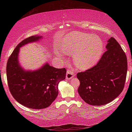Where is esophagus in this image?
Segmentation results:
<instances>
[{"mask_svg": "<svg viewBox=\"0 0 132 132\" xmlns=\"http://www.w3.org/2000/svg\"><path fill=\"white\" fill-rule=\"evenodd\" d=\"M75 76V71L73 70L72 69H69L67 71L66 76V79L68 80H70Z\"/></svg>", "mask_w": 132, "mask_h": 132, "instance_id": "obj_1", "label": "esophagus"}]
</instances>
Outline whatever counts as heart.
<instances>
[{
  "label": "heart",
  "mask_w": 132,
  "mask_h": 132,
  "mask_svg": "<svg viewBox=\"0 0 132 132\" xmlns=\"http://www.w3.org/2000/svg\"><path fill=\"white\" fill-rule=\"evenodd\" d=\"M62 50L73 53V61L78 68L87 69L99 61L104 50L101 38L96 35L73 31L67 35L62 44ZM62 56V53H58Z\"/></svg>",
  "instance_id": "b5f03b06"
}]
</instances>
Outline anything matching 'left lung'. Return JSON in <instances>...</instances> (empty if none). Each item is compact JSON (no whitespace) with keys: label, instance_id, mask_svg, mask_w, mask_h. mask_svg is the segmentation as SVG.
<instances>
[{"label":"left lung","instance_id":"8db88e82","mask_svg":"<svg viewBox=\"0 0 132 132\" xmlns=\"http://www.w3.org/2000/svg\"><path fill=\"white\" fill-rule=\"evenodd\" d=\"M106 51L95 66L78 73V93L91 105H103L113 101L123 90L128 62L125 53L115 38H109Z\"/></svg>","mask_w":132,"mask_h":132}]
</instances>
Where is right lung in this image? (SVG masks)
<instances>
[{
  "label": "right lung",
  "instance_id": "obj_1",
  "mask_svg": "<svg viewBox=\"0 0 132 132\" xmlns=\"http://www.w3.org/2000/svg\"><path fill=\"white\" fill-rule=\"evenodd\" d=\"M41 35H34L22 41L9 58L6 74L9 88L16 101L31 109L50 106L58 95V84L65 79V68L57 69L45 63L35 70H26L19 61L20 48L38 41Z\"/></svg>",
  "mask_w": 132,
  "mask_h": 132
}]
</instances>
